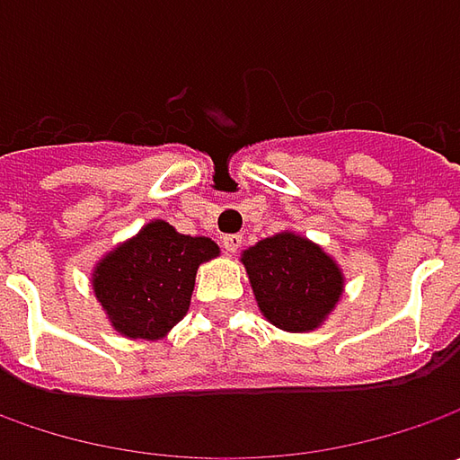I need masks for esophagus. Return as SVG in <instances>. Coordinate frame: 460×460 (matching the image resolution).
Listing matches in <instances>:
<instances>
[{
	"label": "esophagus",
	"mask_w": 460,
	"mask_h": 460,
	"mask_svg": "<svg viewBox=\"0 0 460 460\" xmlns=\"http://www.w3.org/2000/svg\"><path fill=\"white\" fill-rule=\"evenodd\" d=\"M240 245H243V238H240V235H225V238H222V248H225L227 253H238Z\"/></svg>",
	"instance_id": "1"
}]
</instances>
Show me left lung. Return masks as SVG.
<instances>
[{"label": "left lung", "mask_w": 460, "mask_h": 460, "mask_svg": "<svg viewBox=\"0 0 460 460\" xmlns=\"http://www.w3.org/2000/svg\"><path fill=\"white\" fill-rule=\"evenodd\" d=\"M243 266L263 317L287 332L325 323L343 294V271L320 245L296 233H279L243 251Z\"/></svg>", "instance_id": "obj_1"}]
</instances>
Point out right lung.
I'll use <instances>...</instances> for the list:
<instances>
[{"label": "right lung", "instance_id": "1", "mask_svg": "<svg viewBox=\"0 0 460 460\" xmlns=\"http://www.w3.org/2000/svg\"><path fill=\"white\" fill-rule=\"evenodd\" d=\"M215 256V240L181 235L153 220L99 261L92 287L119 335L158 341L184 320L197 269Z\"/></svg>", "mask_w": 460, "mask_h": 460}]
</instances>
